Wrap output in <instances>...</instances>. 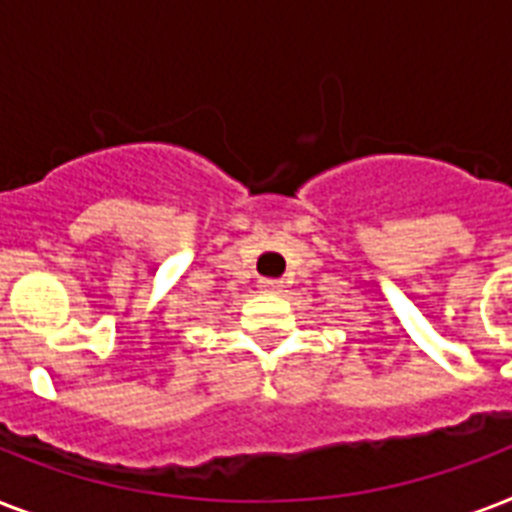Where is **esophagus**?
<instances>
[{
    "mask_svg": "<svg viewBox=\"0 0 512 512\" xmlns=\"http://www.w3.org/2000/svg\"><path fill=\"white\" fill-rule=\"evenodd\" d=\"M257 287H260V292H265V295H279V292H281V281H276V279H260V284H257Z\"/></svg>",
    "mask_w": 512,
    "mask_h": 512,
    "instance_id": "1",
    "label": "esophagus"
}]
</instances>
